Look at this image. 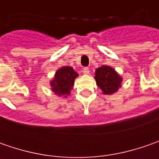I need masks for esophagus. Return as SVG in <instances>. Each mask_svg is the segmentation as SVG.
Wrapping results in <instances>:
<instances>
[{
    "label": "esophagus",
    "mask_w": 159,
    "mask_h": 159,
    "mask_svg": "<svg viewBox=\"0 0 159 159\" xmlns=\"http://www.w3.org/2000/svg\"><path fill=\"white\" fill-rule=\"evenodd\" d=\"M83 73H84V74H89V67H84V68H83Z\"/></svg>",
    "instance_id": "1"
}]
</instances>
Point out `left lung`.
I'll use <instances>...</instances> for the list:
<instances>
[{"label":"left lung","instance_id":"8db88e82","mask_svg":"<svg viewBox=\"0 0 159 159\" xmlns=\"http://www.w3.org/2000/svg\"><path fill=\"white\" fill-rule=\"evenodd\" d=\"M95 79L97 86L106 95H111L116 92L122 81V79L115 70L107 65H102L95 70Z\"/></svg>","mask_w":159,"mask_h":159}]
</instances>
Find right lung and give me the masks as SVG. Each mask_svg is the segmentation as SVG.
<instances>
[{
    "label": "right lung",
    "mask_w": 159,
    "mask_h": 159,
    "mask_svg": "<svg viewBox=\"0 0 159 159\" xmlns=\"http://www.w3.org/2000/svg\"><path fill=\"white\" fill-rule=\"evenodd\" d=\"M78 73L71 67L64 66L56 72L55 79L51 81L52 90L58 95H69L74 85V80Z\"/></svg>",
    "instance_id": "right-lung-1"
}]
</instances>
